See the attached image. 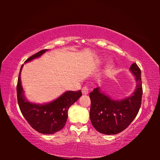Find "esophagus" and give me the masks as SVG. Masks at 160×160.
<instances>
[{"instance_id":"obj_1","label":"esophagus","mask_w":160,"mask_h":160,"mask_svg":"<svg viewBox=\"0 0 160 160\" xmlns=\"http://www.w3.org/2000/svg\"><path fill=\"white\" fill-rule=\"evenodd\" d=\"M89 88L87 86H85V87H83L82 89V92L83 95H87V94L89 93Z\"/></svg>"}]
</instances>
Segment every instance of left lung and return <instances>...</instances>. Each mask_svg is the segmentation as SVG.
Instances as JSON below:
<instances>
[{
    "label": "left lung",
    "instance_id": "1",
    "mask_svg": "<svg viewBox=\"0 0 160 160\" xmlns=\"http://www.w3.org/2000/svg\"><path fill=\"white\" fill-rule=\"evenodd\" d=\"M130 71L135 77V92L123 100H113L103 92L100 87L89 93L91 100L90 120L94 128L100 133L115 135L130 125L141 108L142 95L141 71L136 63H133Z\"/></svg>",
    "mask_w": 160,
    "mask_h": 160
}]
</instances>
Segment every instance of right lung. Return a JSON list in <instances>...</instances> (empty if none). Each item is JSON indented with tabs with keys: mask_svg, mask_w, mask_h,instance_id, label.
I'll return each mask as SVG.
<instances>
[{
	"mask_svg": "<svg viewBox=\"0 0 160 160\" xmlns=\"http://www.w3.org/2000/svg\"><path fill=\"white\" fill-rule=\"evenodd\" d=\"M48 49H43L30 57L25 62L38 58ZM19 71L17 86V101L23 117L34 130L45 135L54 134L62 130L68 119V111L82 95V91H67L56 100L45 104H36L28 101L21 84Z\"/></svg>",
	"mask_w": 160,
	"mask_h": 160,
	"instance_id": "obj_1",
	"label": "right lung"
}]
</instances>
